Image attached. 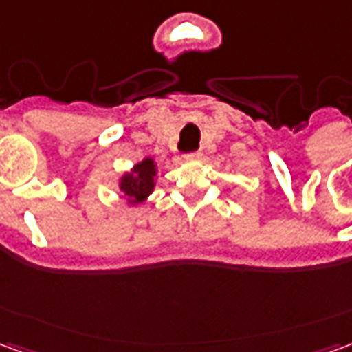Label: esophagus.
Segmentation results:
<instances>
[{
    "mask_svg": "<svg viewBox=\"0 0 352 352\" xmlns=\"http://www.w3.org/2000/svg\"><path fill=\"white\" fill-rule=\"evenodd\" d=\"M199 156H201V154H199L198 151H196V153H188V154H184V160H198Z\"/></svg>",
    "mask_w": 352,
    "mask_h": 352,
    "instance_id": "1",
    "label": "esophagus"
}]
</instances>
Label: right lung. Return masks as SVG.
Masks as SVG:
<instances>
[{
	"label": "right lung",
	"mask_w": 352,
	"mask_h": 352,
	"mask_svg": "<svg viewBox=\"0 0 352 352\" xmlns=\"http://www.w3.org/2000/svg\"><path fill=\"white\" fill-rule=\"evenodd\" d=\"M154 177H156V164L153 158H145L133 166L130 173H124L120 179V190L126 194L128 204L135 206L148 198L154 190Z\"/></svg>",
	"instance_id": "add662e5"
}]
</instances>
